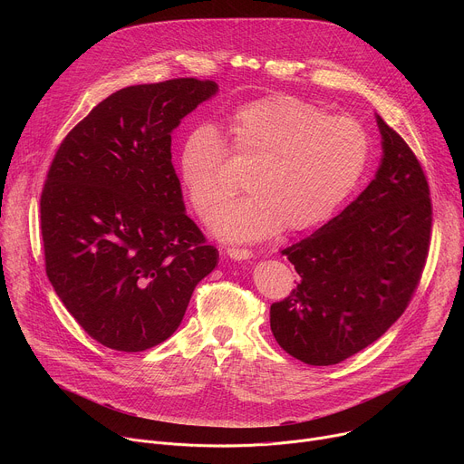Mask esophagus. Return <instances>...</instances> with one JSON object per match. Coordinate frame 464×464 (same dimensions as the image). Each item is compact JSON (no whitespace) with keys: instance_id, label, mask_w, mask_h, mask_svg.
Masks as SVG:
<instances>
[{"instance_id":"1","label":"esophagus","mask_w":464,"mask_h":464,"mask_svg":"<svg viewBox=\"0 0 464 464\" xmlns=\"http://www.w3.org/2000/svg\"><path fill=\"white\" fill-rule=\"evenodd\" d=\"M227 256L233 260H249L253 256V251L249 249H240V247H227Z\"/></svg>"}]
</instances>
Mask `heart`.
Wrapping results in <instances>:
<instances>
[{"mask_svg": "<svg viewBox=\"0 0 464 464\" xmlns=\"http://www.w3.org/2000/svg\"><path fill=\"white\" fill-rule=\"evenodd\" d=\"M229 154L253 165L249 196L224 206L211 222L229 242H258L283 231H306L333 218L358 187L371 156L365 128L351 117H328L288 95L253 101L226 124ZM178 176L194 211L209 218L235 192L220 134L211 124L187 131Z\"/></svg>", "mask_w": 464, "mask_h": 464, "instance_id": "heart-1", "label": "heart"}]
</instances>
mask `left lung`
<instances>
[{
  "instance_id": "left-lung-1",
  "label": "left lung",
  "mask_w": 464,
  "mask_h": 464,
  "mask_svg": "<svg viewBox=\"0 0 464 464\" xmlns=\"http://www.w3.org/2000/svg\"><path fill=\"white\" fill-rule=\"evenodd\" d=\"M382 160L338 217L281 253L299 285L270 308L277 343L308 365H334L399 319L426 264L430 187L406 141L376 113Z\"/></svg>"
}]
</instances>
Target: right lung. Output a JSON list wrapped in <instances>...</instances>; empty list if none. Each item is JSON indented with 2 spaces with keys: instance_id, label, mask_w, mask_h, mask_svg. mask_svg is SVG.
I'll list each match as a JSON object with an SVG mask.
<instances>
[{
  "instance_id": "add662e5",
  "label": "right lung",
  "mask_w": 464,
  "mask_h": 464,
  "mask_svg": "<svg viewBox=\"0 0 464 464\" xmlns=\"http://www.w3.org/2000/svg\"><path fill=\"white\" fill-rule=\"evenodd\" d=\"M213 81L128 86L58 147L42 190L45 272L86 333L141 353L170 338L218 251L187 217L170 134Z\"/></svg>"
}]
</instances>
